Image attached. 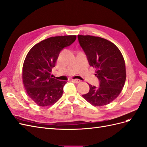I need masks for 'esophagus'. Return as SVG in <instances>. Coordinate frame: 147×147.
I'll use <instances>...</instances> for the list:
<instances>
[{"instance_id":"1","label":"esophagus","mask_w":147,"mask_h":147,"mask_svg":"<svg viewBox=\"0 0 147 147\" xmlns=\"http://www.w3.org/2000/svg\"><path fill=\"white\" fill-rule=\"evenodd\" d=\"M73 81H74V83H76V84H78V83H80V82H81V80H79V79H74Z\"/></svg>"}]
</instances>
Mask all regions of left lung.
<instances>
[{"mask_svg": "<svg viewBox=\"0 0 147 147\" xmlns=\"http://www.w3.org/2000/svg\"><path fill=\"white\" fill-rule=\"evenodd\" d=\"M78 39L100 81L98 87L89 84L90 90L82 96L94 106L109 104L124 87L126 69L123 57L119 48L107 39L82 35H78Z\"/></svg>", "mask_w": 147, "mask_h": 147, "instance_id": "1", "label": "left lung"}]
</instances>
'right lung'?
I'll return each instance as SVG.
<instances>
[{
	"label": "right lung",
	"mask_w": 147,
	"mask_h": 147,
	"mask_svg": "<svg viewBox=\"0 0 147 147\" xmlns=\"http://www.w3.org/2000/svg\"><path fill=\"white\" fill-rule=\"evenodd\" d=\"M76 35L52 37L35 44L25 59L22 80L28 96L40 107L51 106L62 97L67 82L52 78L60 52L76 40Z\"/></svg>",
	"instance_id": "1"
}]
</instances>
